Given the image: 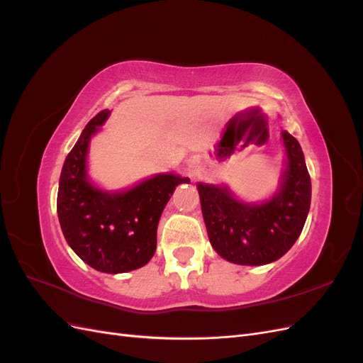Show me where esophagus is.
<instances>
[{
    "label": "esophagus",
    "mask_w": 363,
    "mask_h": 363,
    "mask_svg": "<svg viewBox=\"0 0 363 363\" xmlns=\"http://www.w3.org/2000/svg\"><path fill=\"white\" fill-rule=\"evenodd\" d=\"M188 171L194 175V174H196V171H199V160H196L195 157H191L189 160H188Z\"/></svg>",
    "instance_id": "obj_1"
}]
</instances>
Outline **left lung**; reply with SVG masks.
<instances>
[{"label":"left lung","instance_id":"8db88e82","mask_svg":"<svg viewBox=\"0 0 363 363\" xmlns=\"http://www.w3.org/2000/svg\"><path fill=\"white\" fill-rule=\"evenodd\" d=\"M288 164L279 192L267 203L235 199L227 186L199 183L208 240L219 256L238 265H265L280 259L298 239L311 207V175L301 147L281 131Z\"/></svg>","mask_w":363,"mask_h":363}]
</instances>
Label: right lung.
I'll return each instance as SVG.
<instances>
[{"mask_svg": "<svg viewBox=\"0 0 363 363\" xmlns=\"http://www.w3.org/2000/svg\"><path fill=\"white\" fill-rule=\"evenodd\" d=\"M111 115L101 111L84 127L63 163L57 215L69 247L96 271L118 274L147 265L157 245V224L175 186L189 179L157 174L125 192H104L87 179L91 138Z\"/></svg>", "mask_w": 363, "mask_h": 363, "instance_id": "1", "label": "right lung"}]
</instances>
